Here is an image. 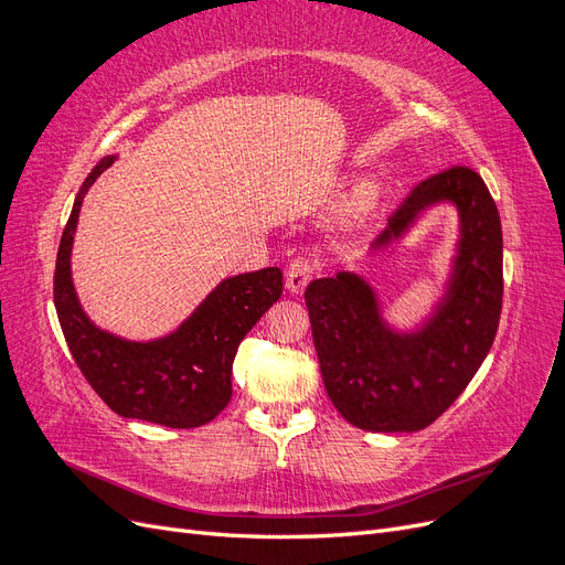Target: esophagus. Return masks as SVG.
I'll return each mask as SVG.
<instances>
[{"label": "esophagus", "instance_id": "obj_1", "mask_svg": "<svg viewBox=\"0 0 565 565\" xmlns=\"http://www.w3.org/2000/svg\"><path fill=\"white\" fill-rule=\"evenodd\" d=\"M318 270V262L311 259V256H297V259L289 262L287 273H285V287L292 295H299L301 289L311 282V278L316 276Z\"/></svg>", "mask_w": 565, "mask_h": 565}]
</instances>
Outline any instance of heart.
Masks as SVG:
<instances>
[{
  "label": "heart",
  "instance_id": "b5f03b06",
  "mask_svg": "<svg viewBox=\"0 0 565 565\" xmlns=\"http://www.w3.org/2000/svg\"><path fill=\"white\" fill-rule=\"evenodd\" d=\"M377 198H380V193H377V188H374V183L365 181L358 185L347 202L349 221H363L365 216H370L374 204H377Z\"/></svg>",
  "mask_w": 565,
  "mask_h": 565
}]
</instances>
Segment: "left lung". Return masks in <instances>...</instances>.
<instances>
[{"instance_id":"8db88e82","label":"left lung","mask_w":565,"mask_h":565,"mask_svg":"<svg viewBox=\"0 0 565 565\" xmlns=\"http://www.w3.org/2000/svg\"><path fill=\"white\" fill-rule=\"evenodd\" d=\"M452 202L461 237L448 295L419 332L388 330L372 287L337 273L306 287L328 396L365 431H419L457 401L486 361L502 313V224L488 185L469 167L419 181L388 216L386 245L436 202Z\"/></svg>"}]
</instances>
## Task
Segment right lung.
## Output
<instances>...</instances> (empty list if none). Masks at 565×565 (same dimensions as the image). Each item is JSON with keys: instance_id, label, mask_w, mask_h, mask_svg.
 Segmentation results:
<instances>
[{"instance_id": "right-lung-1", "label": "right lung", "mask_w": 565, "mask_h": 565, "mask_svg": "<svg viewBox=\"0 0 565 565\" xmlns=\"http://www.w3.org/2000/svg\"><path fill=\"white\" fill-rule=\"evenodd\" d=\"M113 162V156L100 160L82 183L61 237L54 273L61 330L84 380L113 413L169 429H195L228 405L235 351L280 299L282 270L262 268L224 280L177 332L146 344L98 330L77 301L71 249L82 200Z\"/></svg>"}]
</instances>
